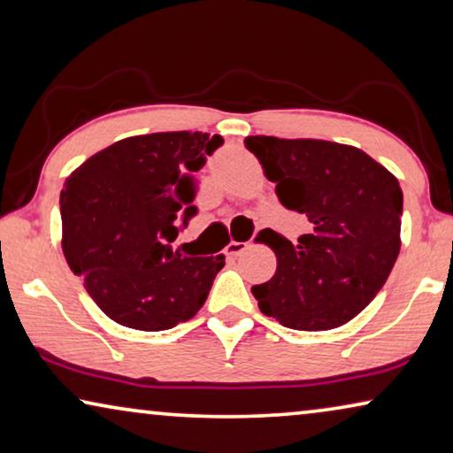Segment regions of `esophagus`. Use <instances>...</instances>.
Returning a JSON list of instances; mask_svg holds the SVG:
<instances>
[{
    "instance_id": "34e87169",
    "label": "esophagus",
    "mask_w": 453,
    "mask_h": 453,
    "mask_svg": "<svg viewBox=\"0 0 453 453\" xmlns=\"http://www.w3.org/2000/svg\"><path fill=\"white\" fill-rule=\"evenodd\" d=\"M248 248H250L248 242H229L227 248H226V254L229 256V258H235V256L244 254Z\"/></svg>"
}]
</instances>
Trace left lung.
Returning <instances> with one entry per match:
<instances>
[{"label": "left lung", "instance_id": "obj_1", "mask_svg": "<svg viewBox=\"0 0 453 453\" xmlns=\"http://www.w3.org/2000/svg\"><path fill=\"white\" fill-rule=\"evenodd\" d=\"M287 209L311 234L296 244L265 229L276 273L252 287L260 311L303 332L334 329L362 311L387 282L401 250L399 180L360 148L327 140L248 136Z\"/></svg>", "mask_w": 453, "mask_h": 453}]
</instances>
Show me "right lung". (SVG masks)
<instances>
[{
	"mask_svg": "<svg viewBox=\"0 0 453 453\" xmlns=\"http://www.w3.org/2000/svg\"><path fill=\"white\" fill-rule=\"evenodd\" d=\"M224 138L203 132L132 136L93 154L60 193L63 252L97 307L119 326L162 332L203 307L219 256L171 242L197 213L195 174Z\"/></svg>",
	"mask_w": 453,
	"mask_h": 453,
	"instance_id": "add662e5",
	"label": "right lung"
}]
</instances>
